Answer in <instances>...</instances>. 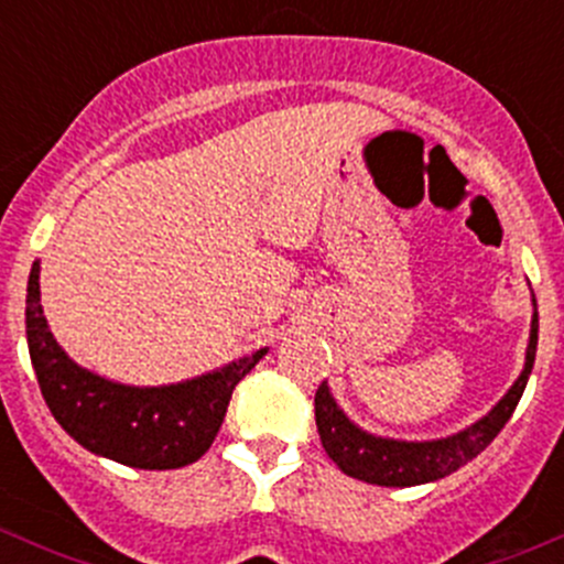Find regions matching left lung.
<instances>
[{
  "instance_id": "left-lung-1",
  "label": "left lung",
  "mask_w": 564,
  "mask_h": 564,
  "mask_svg": "<svg viewBox=\"0 0 564 564\" xmlns=\"http://www.w3.org/2000/svg\"><path fill=\"white\" fill-rule=\"evenodd\" d=\"M534 351H538V303H534L527 362L521 377L516 379L513 388L505 392L502 401L486 417H480L469 429L458 431V434L445 436V440L403 442L368 434V431H362L360 425H355L340 412L327 382H322L316 390L314 406L316 429L318 436H322L324 451L338 464L344 475L357 477L362 482H373V486L406 488L453 475L460 466L469 464L471 458L480 456L491 445L494 436L505 429V423H508L513 409L519 406L521 395H524L529 373H532L534 366Z\"/></svg>"
}]
</instances>
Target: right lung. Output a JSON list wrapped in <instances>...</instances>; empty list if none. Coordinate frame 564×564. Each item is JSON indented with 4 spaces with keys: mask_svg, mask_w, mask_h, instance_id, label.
Instances as JSON below:
<instances>
[{
    "mask_svg": "<svg viewBox=\"0 0 564 564\" xmlns=\"http://www.w3.org/2000/svg\"><path fill=\"white\" fill-rule=\"evenodd\" d=\"M26 344L56 423L95 456L133 469H180L209 451L231 392L267 349L218 371L163 388H130L76 366L56 344L40 305V264L26 286Z\"/></svg>",
    "mask_w": 564,
    "mask_h": 564,
    "instance_id": "obj_1",
    "label": "right lung"
}]
</instances>
